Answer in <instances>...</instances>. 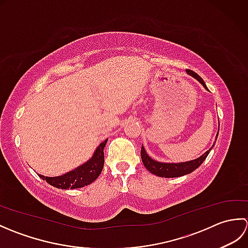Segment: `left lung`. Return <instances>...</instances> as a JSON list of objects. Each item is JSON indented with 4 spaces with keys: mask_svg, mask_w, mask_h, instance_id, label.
Here are the masks:
<instances>
[{
    "mask_svg": "<svg viewBox=\"0 0 248 248\" xmlns=\"http://www.w3.org/2000/svg\"><path fill=\"white\" fill-rule=\"evenodd\" d=\"M186 72L189 76L194 77L196 80H198L200 83H202L205 89H208L207 86H205V84H204L202 78H200L196 72H194L189 69H187ZM212 148H213V146H212ZM211 149L208 150L207 152H204L202 156L198 157V159H196V160L186 162V163H177V164H175V163H160V162L152 160L151 157L146 154V151H145L143 146H141L140 156H141V161H143L145 167L151 173H154V175H155L157 177H163V178H176V177H181L184 175H187V173L192 172L196 170V168H198L200 165L202 164V162L205 160V157L208 156Z\"/></svg>",
    "mask_w": 248,
    "mask_h": 248,
    "instance_id": "left-lung-1",
    "label": "left lung"
}]
</instances>
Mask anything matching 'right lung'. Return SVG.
<instances>
[{
  "label": "right lung",
  "mask_w": 248,
  "mask_h": 248,
  "mask_svg": "<svg viewBox=\"0 0 248 248\" xmlns=\"http://www.w3.org/2000/svg\"><path fill=\"white\" fill-rule=\"evenodd\" d=\"M108 140L102 141L99 145L93 156L85 164L77 167L75 170L65 173L62 176L59 177H45L39 175V177L46 180L52 186L57 188H80L84 187L88 184L93 183L99 177L102 171L103 164H104V152L103 149L107 144Z\"/></svg>",
  "instance_id": "obj_1"
}]
</instances>
